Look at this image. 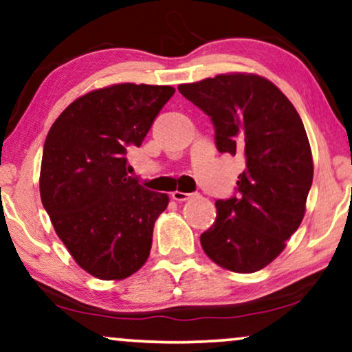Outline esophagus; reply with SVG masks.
<instances>
[{
	"mask_svg": "<svg viewBox=\"0 0 352 352\" xmlns=\"http://www.w3.org/2000/svg\"><path fill=\"white\" fill-rule=\"evenodd\" d=\"M190 195L192 194H187V192H179V190L171 192L173 200H176V201H186L187 199H190Z\"/></svg>",
	"mask_w": 352,
	"mask_h": 352,
	"instance_id": "34e87169",
	"label": "esophagus"
}]
</instances>
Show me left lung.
<instances>
[{
  "label": "left lung",
  "instance_id": "8db88e82",
  "mask_svg": "<svg viewBox=\"0 0 352 352\" xmlns=\"http://www.w3.org/2000/svg\"><path fill=\"white\" fill-rule=\"evenodd\" d=\"M177 89L210 117L216 148L245 158L237 195L216 200L201 248L221 267L256 272L282 253L305 216L314 175L305 124L287 96L259 75H218Z\"/></svg>",
  "mask_w": 352,
  "mask_h": 352
}]
</instances>
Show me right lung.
I'll use <instances>...</instances> for the list:
<instances>
[{
    "label": "right lung",
    "instance_id": "add662e5",
    "mask_svg": "<svg viewBox=\"0 0 352 352\" xmlns=\"http://www.w3.org/2000/svg\"><path fill=\"white\" fill-rule=\"evenodd\" d=\"M175 88L123 83L74 100L47 133L40 194L56 234L76 264L102 280L141 269L153 224L168 206L128 176V147H139Z\"/></svg>",
    "mask_w": 352,
    "mask_h": 352
}]
</instances>
